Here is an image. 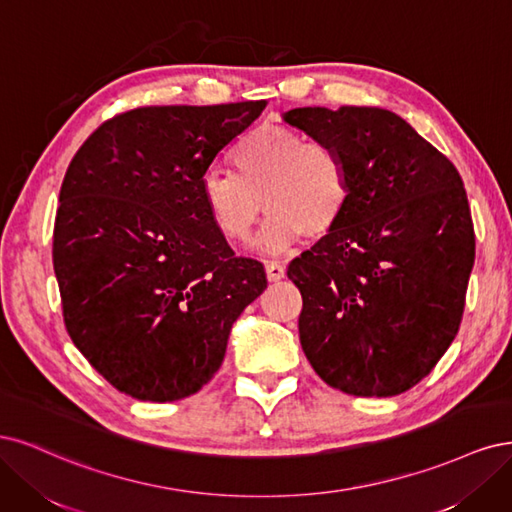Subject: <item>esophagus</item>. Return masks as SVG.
<instances>
[{
	"mask_svg": "<svg viewBox=\"0 0 512 512\" xmlns=\"http://www.w3.org/2000/svg\"><path fill=\"white\" fill-rule=\"evenodd\" d=\"M266 274L270 283H276V280L285 278V266L280 261H266Z\"/></svg>",
	"mask_w": 512,
	"mask_h": 512,
	"instance_id": "esophagus-1",
	"label": "esophagus"
}]
</instances>
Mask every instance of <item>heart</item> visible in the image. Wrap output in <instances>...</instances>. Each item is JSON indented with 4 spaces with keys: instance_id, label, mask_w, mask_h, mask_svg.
<instances>
[{
    "instance_id": "heart-1",
    "label": "heart",
    "mask_w": 512,
    "mask_h": 512,
    "mask_svg": "<svg viewBox=\"0 0 512 512\" xmlns=\"http://www.w3.org/2000/svg\"><path fill=\"white\" fill-rule=\"evenodd\" d=\"M234 174L208 172L200 202L227 242L249 240L263 210L270 217L257 238L263 253H285L306 234L321 238L342 219L351 197V172L334 144L308 140L285 125H259L232 155Z\"/></svg>"
}]
</instances>
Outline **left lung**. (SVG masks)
Here are the masks:
<instances>
[{
	"instance_id": "1",
	"label": "left lung",
	"mask_w": 512,
	"mask_h": 512,
	"mask_svg": "<svg viewBox=\"0 0 512 512\" xmlns=\"http://www.w3.org/2000/svg\"><path fill=\"white\" fill-rule=\"evenodd\" d=\"M283 121L334 144L351 172L342 219L289 263L300 342L323 381L391 398L432 372L464 315L474 227L453 163L398 114L293 108Z\"/></svg>"
}]
</instances>
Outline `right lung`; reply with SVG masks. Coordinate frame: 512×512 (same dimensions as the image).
<instances>
[{
  "mask_svg": "<svg viewBox=\"0 0 512 512\" xmlns=\"http://www.w3.org/2000/svg\"><path fill=\"white\" fill-rule=\"evenodd\" d=\"M266 102L148 106L97 127L65 172L53 234L63 321L119 391L174 402L221 368L240 312L268 287L200 202L212 161Z\"/></svg>",
  "mask_w": 512,
  "mask_h": 512,
  "instance_id": "right-lung-1",
  "label": "right lung"
}]
</instances>
